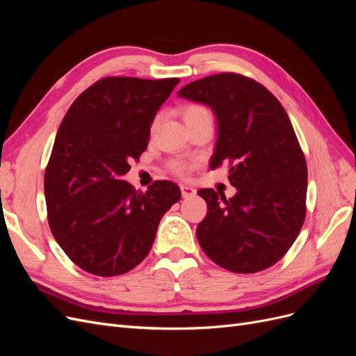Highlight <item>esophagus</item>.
<instances>
[{"label": "esophagus", "mask_w": 356, "mask_h": 356, "mask_svg": "<svg viewBox=\"0 0 356 356\" xmlns=\"http://www.w3.org/2000/svg\"><path fill=\"white\" fill-rule=\"evenodd\" d=\"M181 195L184 199H188L196 195V190L190 186H181Z\"/></svg>", "instance_id": "esophagus-1"}]
</instances>
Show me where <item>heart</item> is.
Masks as SVG:
<instances>
[{
  "mask_svg": "<svg viewBox=\"0 0 356 356\" xmlns=\"http://www.w3.org/2000/svg\"><path fill=\"white\" fill-rule=\"evenodd\" d=\"M209 115V111L204 108L202 105H187L184 110H182V117H184V122L186 124L193 122V120H197L200 117H207ZM172 170L175 172L178 175H186L188 166L186 163H182V161H175L174 165H172Z\"/></svg>",
  "mask_w": 356,
  "mask_h": 356,
  "instance_id": "b5f03b06",
  "label": "heart"
}]
</instances>
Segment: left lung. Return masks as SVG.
Returning a JSON list of instances; mask_svg holds the SVG:
<instances>
[{"instance_id":"1","label":"left lung","mask_w":356,"mask_h":356,"mask_svg":"<svg viewBox=\"0 0 356 356\" xmlns=\"http://www.w3.org/2000/svg\"><path fill=\"white\" fill-rule=\"evenodd\" d=\"M178 96L212 110L211 169L229 163L238 190L230 199L197 191L208 204L196 230L202 250L230 272L264 270L286 254L306 217L307 166L289 117L264 86L233 72L193 81Z\"/></svg>"}]
</instances>
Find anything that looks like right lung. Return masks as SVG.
<instances>
[{"instance_id":"add662e5","label":"right lung","mask_w":356,"mask_h":356,"mask_svg":"<svg viewBox=\"0 0 356 356\" xmlns=\"http://www.w3.org/2000/svg\"><path fill=\"white\" fill-rule=\"evenodd\" d=\"M178 79L108 77L92 84L63 117L44 175L49 225L83 270L117 276L148 255L161 217L181 199L170 181L145 193L123 177L147 149L154 117Z\"/></svg>"}]
</instances>
